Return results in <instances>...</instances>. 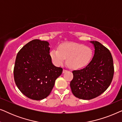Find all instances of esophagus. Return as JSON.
Here are the masks:
<instances>
[{
  "instance_id": "obj_1",
  "label": "esophagus",
  "mask_w": 122,
  "mask_h": 122,
  "mask_svg": "<svg viewBox=\"0 0 122 122\" xmlns=\"http://www.w3.org/2000/svg\"><path fill=\"white\" fill-rule=\"evenodd\" d=\"M66 71H66V69H63V73H65V72H66Z\"/></svg>"
}]
</instances>
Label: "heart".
<instances>
[{
	"mask_svg": "<svg viewBox=\"0 0 122 122\" xmlns=\"http://www.w3.org/2000/svg\"><path fill=\"white\" fill-rule=\"evenodd\" d=\"M93 51L89 46L76 43H64L60 45L58 49H54L50 56L54 64L61 66L66 58L69 67L78 69L89 64L92 58Z\"/></svg>",
	"mask_w": 122,
	"mask_h": 122,
	"instance_id": "obj_1",
	"label": "heart"
}]
</instances>
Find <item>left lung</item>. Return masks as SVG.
<instances>
[{
	"label": "left lung",
	"instance_id": "left-lung-1",
	"mask_svg": "<svg viewBox=\"0 0 122 122\" xmlns=\"http://www.w3.org/2000/svg\"><path fill=\"white\" fill-rule=\"evenodd\" d=\"M94 47L93 59L84 68L73 71L70 86L76 97L90 100L106 91L114 75L113 58L110 51L97 41H91Z\"/></svg>",
	"mask_w": 122,
	"mask_h": 122
}]
</instances>
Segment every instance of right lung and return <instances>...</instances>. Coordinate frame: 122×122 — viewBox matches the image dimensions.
Segmentation results:
<instances>
[{"label": "right lung", "instance_id": "right-lung-1", "mask_svg": "<svg viewBox=\"0 0 122 122\" xmlns=\"http://www.w3.org/2000/svg\"><path fill=\"white\" fill-rule=\"evenodd\" d=\"M49 46L46 41L33 40L16 56L14 81L20 91L30 99L39 101L47 97L62 73V68L52 63Z\"/></svg>", "mask_w": 122, "mask_h": 122}]
</instances>
